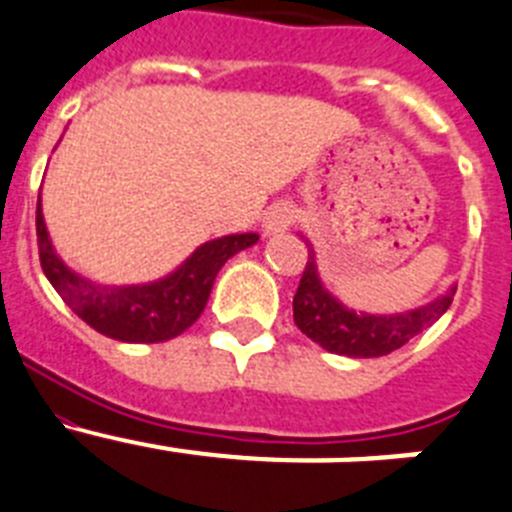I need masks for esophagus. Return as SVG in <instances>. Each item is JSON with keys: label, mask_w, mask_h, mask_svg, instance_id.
<instances>
[{"label": "esophagus", "mask_w": 512, "mask_h": 512, "mask_svg": "<svg viewBox=\"0 0 512 512\" xmlns=\"http://www.w3.org/2000/svg\"><path fill=\"white\" fill-rule=\"evenodd\" d=\"M293 219H296V211L291 203H273L262 216V229L265 234H281L293 224Z\"/></svg>", "instance_id": "1"}]
</instances>
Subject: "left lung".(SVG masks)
<instances>
[{
    "instance_id": "1",
    "label": "left lung",
    "mask_w": 512,
    "mask_h": 512,
    "mask_svg": "<svg viewBox=\"0 0 512 512\" xmlns=\"http://www.w3.org/2000/svg\"><path fill=\"white\" fill-rule=\"evenodd\" d=\"M301 239L309 247V262L301 275L299 291L293 296V322L309 340L330 353L348 355V358L389 355L402 348L404 342L420 335L422 330H428L451 306L456 286L435 296L428 304L399 311V314H368V311L350 309L327 291L319 278L314 247L306 237Z\"/></svg>"
}]
</instances>
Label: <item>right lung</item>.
I'll list each match as a JSON object with an SVG mask.
<instances>
[{
    "mask_svg": "<svg viewBox=\"0 0 512 512\" xmlns=\"http://www.w3.org/2000/svg\"><path fill=\"white\" fill-rule=\"evenodd\" d=\"M35 229L43 273L66 306L90 324L92 330L121 342H164L182 335L206 309L213 281L224 268V262L260 239L252 231L211 239L159 281L108 286L74 273L56 255L41 201L35 211Z\"/></svg>",
    "mask_w": 512,
    "mask_h": 512,
    "instance_id": "add662e5",
    "label": "right lung"
}]
</instances>
